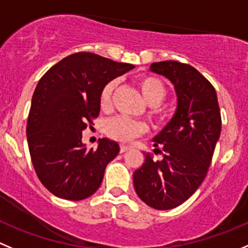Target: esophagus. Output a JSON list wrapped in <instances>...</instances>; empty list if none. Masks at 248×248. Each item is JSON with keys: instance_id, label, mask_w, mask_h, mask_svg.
<instances>
[{"instance_id": "obj_1", "label": "esophagus", "mask_w": 248, "mask_h": 248, "mask_svg": "<svg viewBox=\"0 0 248 248\" xmlns=\"http://www.w3.org/2000/svg\"><path fill=\"white\" fill-rule=\"evenodd\" d=\"M131 150L130 146H126V145H120V153H124L126 152V151Z\"/></svg>"}]
</instances>
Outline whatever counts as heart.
<instances>
[{"label":"heart","mask_w":248,"mask_h":248,"mask_svg":"<svg viewBox=\"0 0 248 248\" xmlns=\"http://www.w3.org/2000/svg\"><path fill=\"white\" fill-rule=\"evenodd\" d=\"M117 82L109 81L101 91L100 106L103 110H108L112 106V97ZM139 90L146 103L152 107L161 105L167 96V87L158 78L152 75H142L136 80ZM147 131V126L141 122H135L128 118H114L106 126V133L109 138L118 141H131Z\"/></svg>","instance_id":"heart-1"}]
</instances>
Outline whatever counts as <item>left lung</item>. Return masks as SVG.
Listing matches in <instances>:
<instances>
[{
    "mask_svg": "<svg viewBox=\"0 0 248 248\" xmlns=\"http://www.w3.org/2000/svg\"><path fill=\"white\" fill-rule=\"evenodd\" d=\"M150 70L174 85L176 109L152 139L161 161L143 152L145 162L134 171V187L147 206L159 211L175 208L204 180L220 136L221 118L213 85L197 69L176 61L152 63ZM160 148L158 149L157 147Z\"/></svg>",
    "mask_w": 248,
    "mask_h": 248,
    "instance_id": "8db88e82",
    "label": "left lung"
}]
</instances>
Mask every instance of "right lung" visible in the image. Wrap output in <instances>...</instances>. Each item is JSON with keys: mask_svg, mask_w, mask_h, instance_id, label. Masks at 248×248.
Instances as JSON below:
<instances>
[{"mask_svg": "<svg viewBox=\"0 0 248 248\" xmlns=\"http://www.w3.org/2000/svg\"><path fill=\"white\" fill-rule=\"evenodd\" d=\"M133 64L79 52L55 64L40 79L28 118L32 166L42 185L60 199L80 201L97 191L119 145L100 139L87 150L82 130L100 114L103 87Z\"/></svg>", "mask_w": 248, "mask_h": 248, "instance_id": "right-lung-1", "label": "right lung"}]
</instances>
